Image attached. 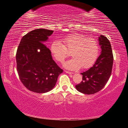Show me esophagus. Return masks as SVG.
I'll return each mask as SVG.
<instances>
[{
	"mask_svg": "<svg viewBox=\"0 0 128 128\" xmlns=\"http://www.w3.org/2000/svg\"><path fill=\"white\" fill-rule=\"evenodd\" d=\"M65 72L66 73H68V74H73V72H69V71H67V70H65Z\"/></svg>",
	"mask_w": 128,
	"mask_h": 128,
	"instance_id": "1",
	"label": "esophagus"
}]
</instances>
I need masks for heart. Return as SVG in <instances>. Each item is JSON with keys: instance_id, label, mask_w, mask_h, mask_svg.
Masks as SVG:
<instances>
[{"instance_id": "heart-1", "label": "heart", "mask_w": 128, "mask_h": 128, "mask_svg": "<svg viewBox=\"0 0 128 128\" xmlns=\"http://www.w3.org/2000/svg\"><path fill=\"white\" fill-rule=\"evenodd\" d=\"M52 55L56 61L62 62L69 56L70 51L73 58L65 62L64 66L72 70H77L82 66L88 68L98 57L99 47L94 38L81 34H72L54 41L51 45Z\"/></svg>"}]
</instances>
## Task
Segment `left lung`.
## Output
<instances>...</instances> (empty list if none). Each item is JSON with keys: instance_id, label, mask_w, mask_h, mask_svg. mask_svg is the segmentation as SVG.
<instances>
[{"instance_id": "left-lung-1", "label": "left lung", "mask_w": 128, "mask_h": 128, "mask_svg": "<svg viewBox=\"0 0 128 128\" xmlns=\"http://www.w3.org/2000/svg\"><path fill=\"white\" fill-rule=\"evenodd\" d=\"M101 54L93 66L81 73L82 81L76 85V88L85 94H93L104 87L111 76L114 56L111 45L107 37L103 35L98 38Z\"/></svg>"}]
</instances>
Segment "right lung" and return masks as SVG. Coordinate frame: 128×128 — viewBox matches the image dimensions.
<instances>
[{
    "instance_id": "1",
    "label": "right lung",
    "mask_w": 128,
    "mask_h": 128,
    "mask_svg": "<svg viewBox=\"0 0 128 128\" xmlns=\"http://www.w3.org/2000/svg\"><path fill=\"white\" fill-rule=\"evenodd\" d=\"M53 32L44 29L32 30L23 36L17 48L16 59L19 78L31 92L44 93L51 90L63 72L43 43Z\"/></svg>"
}]
</instances>
